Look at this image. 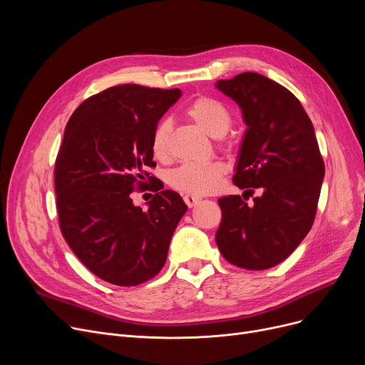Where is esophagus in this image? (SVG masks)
<instances>
[{
    "label": "esophagus",
    "mask_w": 365,
    "mask_h": 365,
    "mask_svg": "<svg viewBox=\"0 0 365 365\" xmlns=\"http://www.w3.org/2000/svg\"><path fill=\"white\" fill-rule=\"evenodd\" d=\"M183 200H185L186 205H187V207H190V208L195 207V205H197V204L201 201V198H198V197H194V195H185V197H183Z\"/></svg>",
    "instance_id": "obj_1"
}]
</instances>
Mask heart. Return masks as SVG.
I'll return each mask as SVG.
<instances>
[{"label":"heart","mask_w":365,"mask_h":365,"mask_svg":"<svg viewBox=\"0 0 365 365\" xmlns=\"http://www.w3.org/2000/svg\"><path fill=\"white\" fill-rule=\"evenodd\" d=\"M183 115L201 130L213 138L225 136L232 124V112L222 101L212 96H198L190 101ZM170 123L161 121L155 125L150 136V153L158 161H167L170 158ZM222 143L229 145L227 140ZM225 167L220 163L207 164H183L168 173V185L179 192L201 197L212 194L222 183Z\"/></svg>","instance_id":"obj_1"}]
</instances>
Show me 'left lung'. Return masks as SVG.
<instances>
[{
    "label": "left lung",
    "mask_w": 365,
    "mask_h": 365,
    "mask_svg": "<svg viewBox=\"0 0 365 365\" xmlns=\"http://www.w3.org/2000/svg\"><path fill=\"white\" fill-rule=\"evenodd\" d=\"M216 86L241 106L248 125L234 176L245 192L219 198L216 242L229 263L269 269L311 231L324 160L308 113L290 90L257 72H242ZM256 188L262 189V197L247 205Z\"/></svg>",
    "instance_id": "1"
}]
</instances>
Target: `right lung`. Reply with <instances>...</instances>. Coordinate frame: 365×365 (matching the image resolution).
<instances>
[{"instance_id":"add662e5","label":"right lung","mask_w":365,"mask_h":365,"mask_svg":"<svg viewBox=\"0 0 365 365\" xmlns=\"http://www.w3.org/2000/svg\"><path fill=\"white\" fill-rule=\"evenodd\" d=\"M180 94L179 88L113 86L90 96L66 124L54 165L59 226L75 256L106 282L133 287L158 275L187 210L148 171L157 165L152 131ZM148 184L156 194L142 210L130 195Z\"/></svg>"}]
</instances>
